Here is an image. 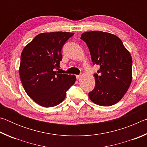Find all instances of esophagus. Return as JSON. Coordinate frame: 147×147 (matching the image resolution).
Listing matches in <instances>:
<instances>
[{
	"mask_svg": "<svg viewBox=\"0 0 147 147\" xmlns=\"http://www.w3.org/2000/svg\"><path fill=\"white\" fill-rule=\"evenodd\" d=\"M76 79H77V80H79V79H80L81 76H80V75H76Z\"/></svg>",
	"mask_w": 147,
	"mask_h": 147,
	"instance_id": "esophagus-1",
	"label": "esophagus"
}]
</instances>
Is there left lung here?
Segmentation results:
<instances>
[{"mask_svg": "<svg viewBox=\"0 0 147 147\" xmlns=\"http://www.w3.org/2000/svg\"><path fill=\"white\" fill-rule=\"evenodd\" d=\"M93 64L100 65L94 73L95 86L89 93L94 104L110 106L117 103L128 91L132 80V59L123 42L115 35L101 31L84 32Z\"/></svg>", "mask_w": 147, "mask_h": 147, "instance_id": "8db88e82", "label": "left lung"}]
</instances>
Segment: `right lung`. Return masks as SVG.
Masks as SVG:
<instances>
[{"mask_svg":"<svg viewBox=\"0 0 147 147\" xmlns=\"http://www.w3.org/2000/svg\"><path fill=\"white\" fill-rule=\"evenodd\" d=\"M74 33L56 32L38 34L24 47L21 56L19 75L24 90L43 107L58 105L76 81L75 75L60 74L61 49Z\"/></svg>","mask_w":147,"mask_h":147,"instance_id":"obj_1","label":"right lung"}]
</instances>
